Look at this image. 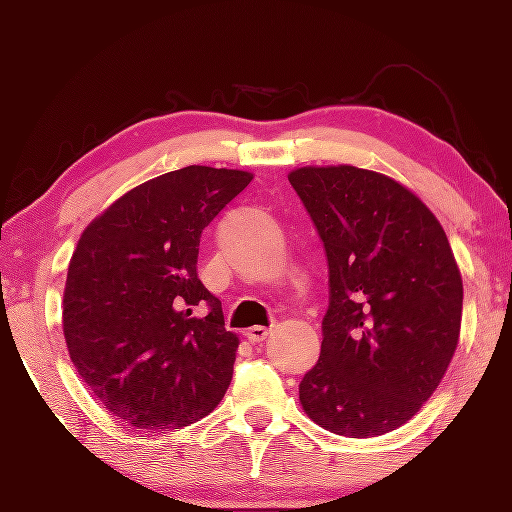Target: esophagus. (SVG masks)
Here are the masks:
<instances>
[{
    "label": "esophagus",
    "mask_w": 512,
    "mask_h": 512,
    "mask_svg": "<svg viewBox=\"0 0 512 512\" xmlns=\"http://www.w3.org/2000/svg\"><path fill=\"white\" fill-rule=\"evenodd\" d=\"M268 334H270L268 327H251L247 331V338H249L251 343H263L265 338H268Z\"/></svg>",
    "instance_id": "obj_1"
}]
</instances>
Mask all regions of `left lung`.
<instances>
[{
	"label": "left lung",
	"mask_w": 512,
	"mask_h": 512,
	"mask_svg": "<svg viewBox=\"0 0 512 512\" xmlns=\"http://www.w3.org/2000/svg\"><path fill=\"white\" fill-rule=\"evenodd\" d=\"M289 183L329 263L320 360L298 386L303 411L336 435L390 433L435 393L459 345L454 251L433 211L386 174L301 167Z\"/></svg>",
	"instance_id": "left-lung-1"
}]
</instances>
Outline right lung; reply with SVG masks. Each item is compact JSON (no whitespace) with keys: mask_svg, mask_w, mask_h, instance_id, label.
<instances>
[{"mask_svg":"<svg viewBox=\"0 0 512 512\" xmlns=\"http://www.w3.org/2000/svg\"><path fill=\"white\" fill-rule=\"evenodd\" d=\"M251 178L199 164L169 171L112 202L79 237L63 291L65 345L91 393L131 426H188L230 386L240 338L199 282L197 254L202 230Z\"/></svg>","mask_w":512,"mask_h":512,"instance_id":"obj_1","label":"right lung"}]
</instances>
